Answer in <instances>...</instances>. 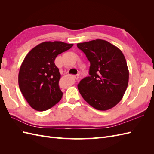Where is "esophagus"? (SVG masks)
Listing matches in <instances>:
<instances>
[{
  "label": "esophagus",
  "instance_id": "esophagus-1",
  "mask_svg": "<svg viewBox=\"0 0 154 154\" xmlns=\"http://www.w3.org/2000/svg\"><path fill=\"white\" fill-rule=\"evenodd\" d=\"M74 78H75L76 79V80H78V79L80 78V76H79V75H76V76H74Z\"/></svg>",
  "mask_w": 154,
  "mask_h": 154
}]
</instances>
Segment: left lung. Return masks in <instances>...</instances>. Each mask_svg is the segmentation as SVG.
<instances>
[{
	"label": "left lung",
	"instance_id": "8db88e82",
	"mask_svg": "<svg viewBox=\"0 0 154 154\" xmlns=\"http://www.w3.org/2000/svg\"><path fill=\"white\" fill-rule=\"evenodd\" d=\"M91 66L89 76L78 85V91L87 103L99 110L112 108L122 100L127 89L129 72L123 53L104 40L78 43Z\"/></svg>",
	"mask_w": 154,
	"mask_h": 154
}]
</instances>
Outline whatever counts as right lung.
<instances>
[{
	"instance_id": "obj_1",
	"label": "right lung",
	"mask_w": 154,
	"mask_h": 154,
	"mask_svg": "<svg viewBox=\"0 0 154 154\" xmlns=\"http://www.w3.org/2000/svg\"><path fill=\"white\" fill-rule=\"evenodd\" d=\"M72 45L60 41L44 42L26 56L18 73V85L32 109L48 110L62 99L63 92L58 85L61 75L54 60Z\"/></svg>"
}]
</instances>
